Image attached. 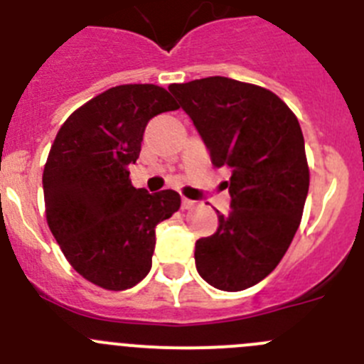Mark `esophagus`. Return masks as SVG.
<instances>
[{"label": "esophagus", "instance_id": "34e87169", "mask_svg": "<svg viewBox=\"0 0 364 364\" xmlns=\"http://www.w3.org/2000/svg\"><path fill=\"white\" fill-rule=\"evenodd\" d=\"M193 206H196V201H190V199H186V198L181 199V208L183 210H190V208H193Z\"/></svg>", "mask_w": 364, "mask_h": 364}]
</instances>
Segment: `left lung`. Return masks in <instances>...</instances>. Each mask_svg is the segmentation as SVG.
<instances>
[{
    "label": "left lung",
    "instance_id": "obj_1",
    "mask_svg": "<svg viewBox=\"0 0 364 364\" xmlns=\"http://www.w3.org/2000/svg\"><path fill=\"white\" fill-rule=\"evenodd\" d=\"M215 166H230L228 215L196 242V267L220 291H242L267 277L300 226L309 166L298 118L269 90L228 77L171 84Z\"/></svg>",
    "mask_w": 364,
    "mask_h": 364
}]
</instances>
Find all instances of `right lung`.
I'll return each instance as SVG.
<instances>
[{
    "instance_id": "obj_1",
    "label": "right lung",
    "mask_w": 364,
    "mask_h": 364,
    "mask_svg": "<svg viewBox=\"0 0 364 364\" xmlns=\"http://www.w3.org/2000/svg\"><path fill=\"white\" fill-rule=\"evenodd\" d=\"M178 109L154 84L111 87L70 114L43 172L46 220L73 269L91 284L124 291L152 266L156 226L181 206L174 190L134 188L144 132L156 114Z\"/></svg>"
}]
</instances>
